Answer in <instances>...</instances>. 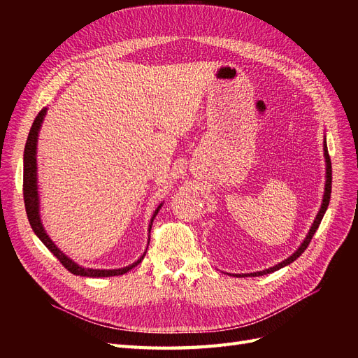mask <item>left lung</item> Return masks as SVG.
I'll use <instances>...</instances> for the list:
<instances>
[{"label":"left lung","mask_w":358,"mask_h":358,"mask_svg":"<svg viewBox=\"0 0 358 358\" xmlns=\"http://www.w3.org/2000/svg\"><path fill=\"white\" fill-rule=\"evenodd\" d=\"M324 157H326V162H327V167H326V170H327V176H326V178H327V180H326V191H324V199H322L321 209H320V212H318V215H317L315 221H313V224H312V227H310V230H309V233H308V236H306V239L303 241V243L300 245V248L297 249V251H296L294 254H292L291 257H288L287 259H284L282 263H279V264H276V266H273V267H270V268H266V270H263V272H255V273H249V275H243V276H263V275H267V273H273V272H276V270H279V268H282V267L291 264L292 262H294V259H297L303 252H305V249L309 246L313 234H315V231L318 230V227H320V224H321V221H322V216H324V213H326V210H327V208H329L330 196H331V161H330V155H329V150H327V142H326V140H324ZM236 276H241V275H236Z\"/></svg>","instance_id":"left-lung-1"}]
</instances>
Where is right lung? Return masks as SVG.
Returning a JSON list of instances; mask_svg holds the SVG:
<instances>
[{
  "mask_svg": "<svg viewBox=\"0 0 358 358\" xmlns=\"http://www.w3.org/2000/svg\"><path fill=\"white\" fill-rule=\"evenodd\" d=\"M46 109H41L38 112V115L36 116L34 122H32V127L29 129V134L27 138L25 143V152H24V201H25V210H27V216L28 221L31 224V229L34 230V233L38 236V239L46 245V248L49 251L55 255L61 264L66 267L70 273L73 275H79V276H88V278H106V276H119L127 273L128 270H131L133 267H136L140 262H142L145 254L140 257V259H137L136 263H133L131 266H127L124 268H115V270H99V268H85L76 264L74 262L64 255L59 249L55 246L50 241V237L46 234L45 229H43L41 221H40V215H38V192H37V162H36V149H37V136H38V129L40 125L43 122V117H45ZM161 208V204L158 206V209L155 210L152 221L155 218V215L158 213ZM152 221H150L149 229L152 227ZM150 231V230H149Z\"/></svg>",
  "mask_w": 358,
  "mask_h": 358,
  "instance_id": "add662e5",
  "label": "right lung"
}]
</instances>
